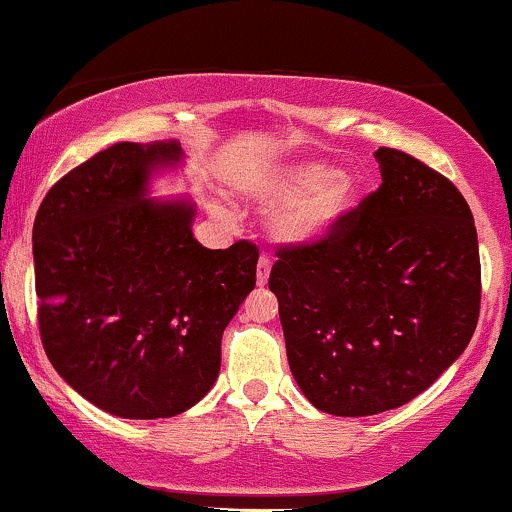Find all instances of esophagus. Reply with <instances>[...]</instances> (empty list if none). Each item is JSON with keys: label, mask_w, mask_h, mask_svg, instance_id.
Instances as JSON below:
<instances>
[{"label": "esophagus", "mask_w": 512, "mask_h": 512, "mask_svg": "<svg viewBox=\"0 0 512 512\" xmlns=\"http://www.w3.org/2000/svg\"><path fill=\"white\" fill-rule=\"evenodd\" d=\"M269 272H272V262H269V257H260V262H257V286H264L269 281Z\"/></svg>", "instance_id": "obj_1"}]
</instances>
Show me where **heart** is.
<instances>
[{"instance_id":"1","label":"heart","mask_w":512,"mask_h":512,"mask_svg":"<svg viewBox=\"0 0 512 512\" xmlns=\"http://www.w3.org/2000/svg\"><path fill=\"white\" fill-rule=\"evenodd\" d=\"M245 192L260 202L279 204L272 231L289 243H310L332 231L356 207L358 182L334 173L330 163H289L245 182Z\"/></svg>"}]
</instances>
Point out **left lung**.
<instances>
[{"instance_id": "8db88e82", "label": "left lung", "mask_w": 512, "mask_h": 512, "mask_svg": "<svg viewBox=\"0 0 512 512\" xmlns=\"http://www.w3.org/2000/svg\"><path fill=\"white\" fill-rule=\"evenodd\" d=\"M383 182L315 243L281 245L269 274L286 356L310 404L373 416L419 397L477 330L474 216L452 182L375 151Z\"/></svg>"}]
</instances>
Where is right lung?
<instances>
[{
    "mask_svg": "<svg viewBox=\"0 0 512 512\" xmlns=\"http://www.w3.org/2000/svg\"><path fill=\"white\" fill-rule=\"evenodd\" d=\"M178 142H120L57 180L33 223L43 349L57 373L108 414L168 419L211 390L221 337L255 289L260 250H207L195 207L146 197Z\"/></svg>",
    "mask_w": 512,
    "mask_h": 512,
    "instance_id": "1",
    "label": "right lung"
}]
</instances>
